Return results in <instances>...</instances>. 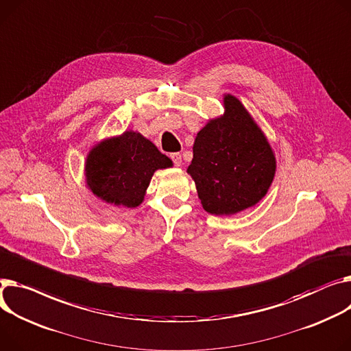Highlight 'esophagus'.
Masks as SVG:
<instances>
[{
	"instance_id": "1",
	"label": "esophagus",
	"mask_w": 351,
	"mask_h": 351,
	"mask_svg": "<svg viewBox=\"0 0 351 351\" xmlns=\"http://www.w3.org/2000/svg\"><path fill=\"white\" fill-rule=\"evenodd\" d=\"M171 159L173 160L175 167H180L182 165V155L179 152H175V154H171Z\"/></svg>"
}]
</instances>
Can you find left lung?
<instances>
[{
    "instance_id": "left-lung-1",
    "label": "left lung",
    "mask_w": 351,
    "mask_h": 351,
    "mask_svg": "<svg viewBox=\"0 0 351 351\" xmlns=\"http://www.w3.org/2000/svg\"><path fill=\"white\" fill-rule=\"evenodd\" d=\"M224 114L197 132L188 173L207 213L231 216L268 192L276 159L267 136L243 103L224 95Z\"/></svg>"
}]
</instances>
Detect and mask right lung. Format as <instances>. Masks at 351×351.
Listing matches in <instances>:
<instances>
[{
	"label": "right lung",
	"mask_w": 351,
	"mask_h": 351,
	"mask_svg": "<svg viewBox=\"0 0 351 351\" xmlns=\"http://www.w3.org/2000/svg\"><path fill=\"white\" fill-rule=\"evenodd\" d=\"M172 160L136 131L103 139L87 154V188L106 203L136 207L158 169L172 168Z\"/></svg>",
	"instance_id": "right-lung-1"
}]
</instances>
